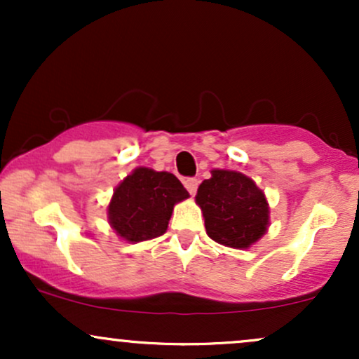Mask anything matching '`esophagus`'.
<instances>
[{
    "label": "esophagus",
    "instance_id": "34e87169",
    "mask_svg": "<svg viewBox=\"0 0 359 359\" xmlns=\"http://www.w3.org/2000/svg\"><path fill=\"white\" fill-rule=\"evenodd\" d=\"M184 185H185V189H187L191 196H196L197 187H199V180L194 179V177H189V179L184 180Z\"/></svg>",
    "mask_w": 359,
    "mask_h": 359
}]
</instances>
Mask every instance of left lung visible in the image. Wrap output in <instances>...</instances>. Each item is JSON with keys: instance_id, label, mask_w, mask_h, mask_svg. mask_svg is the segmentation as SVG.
I'll list each match as a JSON object with an SVG mask.
<instances>
[{"instance_id": "1", "label": "left lung", "mask_w": 359, "mask_h": 359, "mask_svg": "<svg viewBox=\"0 0 359 359\" xmlns=\"http://www.w3.org/2000/svg\"><path fill=\"white\" fill-rule=\"evenodd\" d=\"M196 203L204 214L208 236L231 248H250L266 233L270 209L257 184L234 170L211 172L197 189Z\"/></svg>"}]
</instances>
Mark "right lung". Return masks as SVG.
Instances as JSON below:
<instances>
[{"mask_svg":"<svg viewBox=\"0 0 359 359\" xmlns=\"http://www.w3.org/2000/svg\"><path fill=\"white\" fill-rule=\"evenodd\" d=\"M187 197L174 174L138 167L114 189L108 205L109 224L130 243L154 240L167 231L174 205Z\"/></svg>","mask_w":359,"mask_h":359,"instance_id":"obj_1","label":"right lung"}]
</instances>
